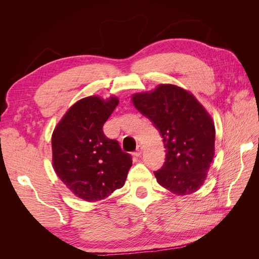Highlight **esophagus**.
Wrapping results in <instances>:
<instances>
[{
    "label": "esophagus",
    "instance_id": "esophagus-1",
    "mask_svg": "<svg viewBox=\"0 0 259 259\" xmlns=\"http://www.w3.org/2000/svg\"><path fill=\"white\" fill-rule=\"evenodd\" d=\"M142 153H143V147L140 146V145H138V146H137V149H136V151L134 152V154H135L136 156H140V155H142Z\"/></svg>",
    "mask_w": 259,
    "mask_h": 259
}]
</instances>
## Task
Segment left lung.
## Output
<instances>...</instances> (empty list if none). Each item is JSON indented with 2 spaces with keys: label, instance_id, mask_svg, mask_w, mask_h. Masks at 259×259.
<instances>
[{
  "label": "left lung",
  "instance_id": "1",
  "mask_svg": "<svg viewBox=\"0 0 259 259\" xmlns=\"http://www.w3.org/2000/svg\"><path fill=\"white\" fill-rule=\"evenodd\" d=\"M132 100L159 130L166 149L164 165L154 171L158 183L177 195L199 190L215 150V126L205 108L191 93L171 84L134 94Z\"/></svg>",
  "mask_w": 259,
  "mask_h": 259
}]
</instances>
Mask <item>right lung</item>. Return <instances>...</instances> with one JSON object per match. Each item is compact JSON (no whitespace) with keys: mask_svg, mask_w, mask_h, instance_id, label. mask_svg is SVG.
<instances>
[{"mask_svg":"<svg viewBox=\"0 0 259 259\" xmlns=\"http://www.w3.org/2000/svg\"><path fill=\"white\" fill-rule=\"evenodd\" d=\"M119 99L83 98L69 109L52 136L53 165L72 193L95 202L124 186L132 166L131 154L105 136L103 126Z\"/></svg>","mask_w":259,"mask_h":259,"instance_id":"right-lung-1","label":"right lung"}]
</instances>
